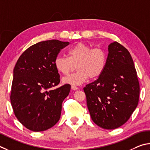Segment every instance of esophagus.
Masks as SVG:
<instances>
[{"label": "esophagus", "mask_w": 150, "mask_h": 150, "mask_svg": "<svg viewBox=\"0 0 150 150\" xmlns=\"http://www.w3.org/2000/svg\"><path fill=\"white\" fill-rule=\"evenodd\" d=\"M71 88H72V90H78V88L77 87V86H71Z\"/></svg>", "instance_id": "obj_1"}]
</instances>
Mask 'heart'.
Segmentation results:
<instances>
[{"instance_id":"heart-1","label":"heart","mask_w":150,"mask_h":150,"mask_svg":"<svg viewBox=\"0 0 150 150\" xmlns=\"http://www.w3.org/2000/svg\"><path fill=\"white\" fill-rule=\"evenodd\" d=\"M107 55L105 50L90 45L79 42L71 47L68 51V57L57 56L54 64L59 73L67 75L74 70V66L77 72L62 78V83L72 86H78L86 82L89 78L91 80L98 78L106 67Z\"/></svg>"}]
</instances>
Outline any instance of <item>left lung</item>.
<instances>
[{
    "label": "left lung",
    "mask_w": 150,
    "mask_h": 150,
    "mask_svg": "<svg viewBox=\"0 0 150 150\" xmlns=\"http://www.w3.org/2000/svg\"><path fill=\"white\" fill-rule=\"evenodd\" d=\"M106 67L83 91L91 118L104 129H115L129 119L140 95L137 73L128 50L115 41L108 46Z\"/></svg>",
    "instance_id": "1"
}]
</instances>
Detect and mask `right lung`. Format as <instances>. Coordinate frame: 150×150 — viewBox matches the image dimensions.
Wrapping results in <instances>:
<instances>
[{
	"instance_id": "obj_1",
	"label": "right lung",
	"mask_w": 150,
	"mask_h": 150,
	"mask_svg": "<svg viewBox=\"0 0 150 150\" xmlns=\"http://www.w3.org/2000/svg\"><path fill=\"white\" fill-rule=\"evenodd\" d=\"M68 44L56 39L39 42L26 49L15 65L10 101L15 116L29 130H46L60 119L70 85L52 89L60 83L54 61Z\"/></svg>"
}]
</instances>
